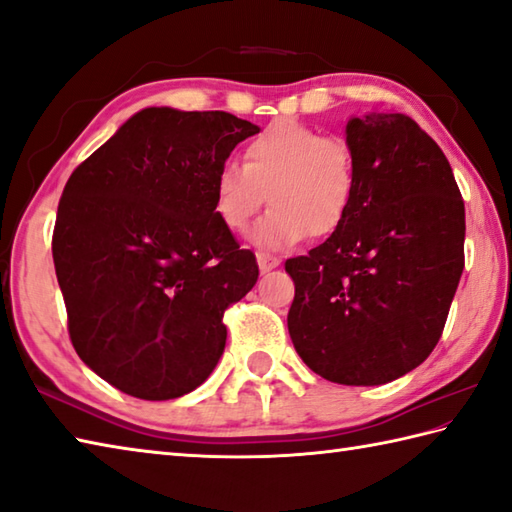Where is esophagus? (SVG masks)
Listing matches in <instances>:
<instances>
[{
	"label": "esophagus",
	"mask_w": 512,
	"mask_h": 512,
	"mask_svg": "<svg viewBox=\"0 0 512 512\" xmlns=\"http://www.w3.org/2000/svg\"><path fill=\"white\" fill-rule=\"evenodd\" d=\"M257 264L262 273H268V270H273L282 264V259H279L277 255H270V253H257Z\"/></svg>",
	"instance_id": "obj_1"
}]
</instances>
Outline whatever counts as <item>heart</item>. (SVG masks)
Returning a JSON list of instances; mask_svg holds the SVG:
<instances>
[{"label": "heart", "mask_w": 512, "mask_h": 512, "mask_svg": "<svg viewBox=\"0 0 512 512\" xmlns=\"http://www.w3.org/2000/svg\"><path fill=\"white\" fill-rule=\"evenodd\" d=\"M253 230L262 248H288L333 235L357 195V157L348 139L324 135L297 119H277L244 148V164L226 162L213 184V208L228 230Z\"/></svg>", "instance_id": "1"}]
</instances>
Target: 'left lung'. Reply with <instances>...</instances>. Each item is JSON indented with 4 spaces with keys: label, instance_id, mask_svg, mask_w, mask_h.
<instances>
[{
    "label": "left lung",
    "instance_id": "1",
    "mask_svg": "<svg viewBox=\"0 0 512 512\" xmlns=\"http://www.w3.org/2000/svg\"><path fill=\"white\" fill-rule=\"evenodd\" d=\"M357 195L346 222L308 255L288 333L304 364L346 386L393 382L433 353L464 270L466 215L446 155L413 119H350Z\"/></svg>",
    "mask_w": 512,
    "mask_h": 512
}]
</instances>
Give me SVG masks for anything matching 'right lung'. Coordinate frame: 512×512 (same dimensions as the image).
Instances as JSON below:
<instances>
[{"instance_id":"obj_1","label":"right lung","mask_w":512,"mask_h":512,"mask_svg":"<svg viewBox=\"0 0 512 512\" xmlns=\"http://www.w3.org/2000/svg\"><path fill=\"white\" fill-rule=\"evenodd\" d=\"M255 133L224 110L144 108L68 177L53 230L68 335L122 393L182 397L222 357L224 313L259 266L215 215L213 184Z\"/></svg>"}]
</instances>
